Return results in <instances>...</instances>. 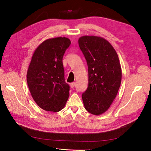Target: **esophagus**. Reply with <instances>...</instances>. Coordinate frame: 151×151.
I'll use <instances>...</instances> for the list:
<instances>
[{
  "mask_svg": "<svg viewBox=\"0 0 151 151\" xmlns=\"http://www.w3.org/2000/svg\"><path fill=\"white\" fill-rule=\"evenodd\" d=\"M75 83H70V86H71V88H74L75 87Z\"/></svg>",
  "mask_w": 151,
  "mask_h": 151,
  "instance_id": "1",
  "label": "esophagus"
}]
</instances>
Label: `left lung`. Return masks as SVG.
<instances>
[{
	"label": "left lung",
	"instance_id": "1",
	"mask_svg": "<svg viewBox=\"0 0 151 151\" xmlns=\"http://www.w3.org/2000/svg\"><path fill=\"white\" fill-rule=\"evenodd\" d=\"M78 44L88 67V86L82 94L83 104L89 113L100 115L111 106L119 89V60L113 47L102 37L83 36Z\"/></svg>",
	"mask_w": 151,
	"mask_h": 151
}]
</instances>
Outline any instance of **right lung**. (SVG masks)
I'll return each instance as SVG.
<instances>
[{
    "mask_svg": "<svg viewBox=\"0 0 151 151\" xmlns=\"http://www.w3.org/2000/svg\"><path fill=\"white\" fill-rule=\"evenodd\" d=\"M70 44L66 37L49 38L32 55L27 81L33 99L43 110L58 112L68 99L70 86L65 80L62 60Z\"/></svg>",
    "mask_w": 151,
    "mask_h": 151,
    "instance_id": "right-lung-1",
    "label": "right lung"
}]
</instances>
